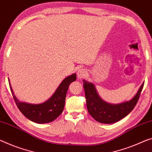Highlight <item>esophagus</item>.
Wrapping results in <instances>:
<instances>
[{
  "instance_id": "34e87169",
  "label": "esophagus",
  "mask_w": 152,
  "mask_h": 152,
  "mask_svg": "<svg viewBox=\"0 0 152 152\" xmlns=\"http://www.w3.org/2000/svg\"><path fill=\"white\" fill-rule=\"evenodd\" d=\"M77 78L78 79H82L83 78L85 77L87 75V72L84 69H79L77 71Z\"/></svg>"
}]
</instances>
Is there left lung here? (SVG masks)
Wrapping results in <instances>:
<instances>
[{
    "label": "left lung",
    "mask_w": 152,
    "mask_h": 152,
    "mask_svg": "<svg viewBox=\"0 0 152 152\" xmlns=\"http://www.w3.org/2000/svg\"><path fill=\"white\" fill-rule=\"evenodd\" d=\"M88 111L97 122L102 124L115 123L128 115L138 102L144 83L140 86L137 94L129 100L118 104L109 103L102 100L92 83L83 80Z\"/></svg>",
    "instance_id": "8db88e82"
}]
</instances>
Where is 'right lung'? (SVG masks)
Returning <instances> with one entry per match:
<instances>
[{
	"mask_svg": "<svg viewBox=\"0 0 152 152\" xmlns=\"http://www.w3.org/2000/svg\"><path fill=\"white\" fill-rule=\"evenodd\" d=\"M77 76L73 73L64 78L50 99L40 104H31L21 102L17 99L9 79V86L16 105L26 118L37 124H45L55 120L62 113L65 99L69 85L75 81Z\"/></svg>",
	"mask_w": 152,
	"mask_h": 152,
	"instance_id": "add662e5",
	"label": "right lung"
}]
</instances>
